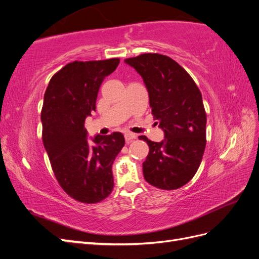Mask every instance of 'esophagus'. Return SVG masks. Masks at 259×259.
<instances>
[{"mask_svg":"<svg viewBox=\"0 0 259 259\" xmlns=\"http://www.w3.org/2000/svg\"><path fill=\"white\" fill-rule=\"evenodd\" d=\"M124 137H125V140H126V143H131L134 139H136V135L133 134V133H126V134L124 135Z\"/></svg>","mask_w":259,"mask_h":259,"instance_id":"obj_1","label":"esophagus"}]
</instances>
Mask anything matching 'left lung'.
<instances>
[{
	"label": "left lung",
	"mask_w": 259,
	"mask_h": 259,
	"mask_svg": "<svg viewBox=\"0 0 259 259\" xmlns=\"http://www.w3.org/2000/svg\"><path fill=\"white\" fill-rule=\"evenodd\" d=\"M142 75L154 120L164 132L161 143L139 136L149 146L143 163L146 182L174 190L197 173L206 146V113L199 88L190 74L161 54H142L124 60Z\"/></svg>",
	"instance_id": "1"
}]
</instances>
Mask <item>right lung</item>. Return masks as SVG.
<instances>
[{"mask_svg":"<svg viewBox=\"0 0 259 259\" xmlns=\"http://www.w3.org/2000/svg\"><path fill=\"white\" fill-rule=\"evenodd\" d=\"M119 58L73 61L55 73L44 94L41 111L42 139L57 182L74 200L98 203L113 189L112 164L123 148L122 133L96 135L91 146L84 127L96 109L104 79L119 65Z\"/></svg>","mask_w":259,"mask_h":259,"instance_id":"add662e5","label":"right lung"}]
</instances>
